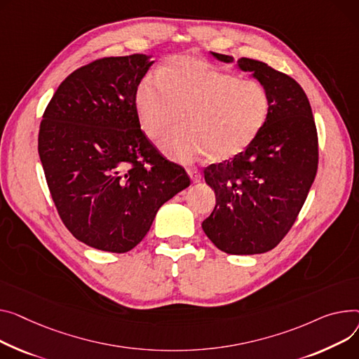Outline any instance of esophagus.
<instances>
[{
  "mask_svg": "<svg viewBox=\"0 0 359 359\" xmlns=\"http://www.w3.org/2000/svg\"><path fill=\"white\" fill-rule=\"evenodd\" d=\"M187 175H189L190 180H192L194 183H198L201 180V173L196 169H187Z\"/></svg>",
  "mask_w": 359,
  "mask_h": 359,
  "instance_id": "esophagus-1",
  "label": "esophagus"
}]
</instances>
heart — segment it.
<instances>
[{
  "instance_id": "heart-1",
  "label": "heart",
  "mask_w": 359,
  "mask_h": 359,
  "mask_svg": "<svg viewBox=\"0 0 359 359\" xmlns=\"http://www.w3.org/2000/svg\"><path fill=\"white\" fill-rule=\"evenodd\" d=\"M140 127L150 140H165L164 153L179 161L206 156L228 161L244 153L264 130L271 101L266 86L245 81L210 63L182 55L167 60L157 81L144 79L135 90Z\"/></svg>"
}]
</instances>
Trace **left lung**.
<instances>
[{
	"mask_svg": "<svg viewBox=\"0 0 359 359\" xmlns=\"http://www.w3.org/2000/svg\"><path fill=\"white\" fill-rule=\"evenodd\" d=\"M236 66L266 86L270 116L244 153L203 170L217 205L202 228L221 251L252 255L277 247L293 226L318 172V133L306 93L293 78L254 59L241 57Z\"/></svg>",
	"mask_w": 359,
	"mask_h": 359,
	"instance_id": "left-lung-1",
	"label": "left lung"
}]
</instances>
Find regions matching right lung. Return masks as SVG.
I'll return each instance as SVG.
<instances>
[{"instance_id":"obj_1","label":"right lung","mask_w":359,"mask_h":359,"mask_svg":"<svg viewBox=\"0 0 359 359\" xmlns=\"http://www.w3.org/2000/svg\"><path fill=\"white\" fill-rule=\"evenodd\" d=\"M151 57H104L76 69L40 124L39 156L60 218L76 240L101 251L133 250L161 205L190 184L140 127L134 98Z\"/></svg>"}]
</instances>
